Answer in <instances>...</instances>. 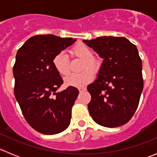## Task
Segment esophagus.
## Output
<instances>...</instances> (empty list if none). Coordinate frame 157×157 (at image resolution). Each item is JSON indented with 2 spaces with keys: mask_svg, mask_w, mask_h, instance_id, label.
<instances>
[{
  "mask_svg": "<svg viewBox=\"0 0 157 157\" xmlns=\"http://www.w3.org/2000/svg\"><path fill=\"white\" fill-rule=\"evenodd\" d=\"M78 90L80 92H83V91H85V90H87V88H86V87H79Z\"/></svg>",
  "mask_w": 157,
  "mask_h": 157,
  "instance_id": "obj_1",
  "label": "esophagus"
}]
</instances>
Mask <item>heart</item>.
Segmentation results:
<instances>
[{
  "label": "heart",
  "mask_w": 157,
  "mask_h": 157,
  "mask_svg": "<svg viewBox=\"0 0 157 157\" xmlns=\"http://www.w3.org/2000/svg\"><path fill=\"white\" fill-rule=\"evenodd\" d=\"M71 54L83 60L82 70L86 67L89 69L83 70L79 74H70L65 78V83L67 86L75 87H82L90 83L94 78V73L91 70H96L98 67V63L92 58V51L87 45L79 44L75 45L70 51ZM54 67L59 74L62 76H66L69 74L68 58L64 52H59L54 56L52 60ZM91 70H90V69Z\"/></svg>",
  "instance_id": "heart-1"
}]
</instances>
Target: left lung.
Here are the masks:
<instances>
[{
	"mask_svg": "<svg viewBox=\"0 0 157 157\" xmlns=\"http://www.w3.org/2000/svg\"><path fill=\"white\" fill-rule=\"evenodd\" d=\"M83 42L103 59L98 77L87 86L90 116L104 127L121 126L133 116L143 92L138 49L125 37L101 36Z\"/></svg>",
	"mask_w": 157,
	"mask_h": 157,
	"instance_id": "1",
	"label": "left lung"
}]
</instances>
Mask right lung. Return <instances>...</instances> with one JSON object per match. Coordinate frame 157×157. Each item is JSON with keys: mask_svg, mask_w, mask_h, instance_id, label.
<instances>
[{"mask_svg": "<svg viewBox=\"0 0 157 157\" xmlns=\"http://www.w3.org/2000/svg\"><path fill=\"white\" fill-rule=\"evenodd\" d=\"M76 41L53 35L36 36L28 39L16 54L14 96L28 123L42 134H57L70 125L79 90L70 86L56 92L63 80L52 60Z\"/></svg>", "mask_w": 157, "mask_h": 157, "instance_id": "right-lung-1", "label": "right lung"}]
</instances>
